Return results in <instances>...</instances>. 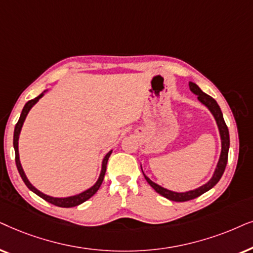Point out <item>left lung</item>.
<instances>
[{"label": "left lung", "mask_w": 253, "mask_h": 253, "mask_svg": "<svg viewBox=\"0 0 253 253\" xmlns=\"http://www.w3.org/2000/svg\"><path fill=\"white\" fill-rule=\"evenodd\" d=\"M188 85H190L191 91L198 96V100H199L201 104H204V105L211 111V113L213 114L215 120H216V124H217V127H218V132H220V136H221V146H222V148H221L220 158H218L216 169H215V171H214L213 177L211 178V180L208 181V183L203 185V186L195 188V190L187 191V192H181V193H179V192L170 191V190H168V188H164V187L160 186L158 184L154 183L153 180H150L149 178H148L146 174L143 173V176H144V178H146V180L148 181V184H149L150 186L153 187L158 194L163 195L164 198H167V199H169L171 201H178V203H183V201H188V200L195 199V198L200 197L201 194H204L205 192L210 191L211 187H214L215 185L218 183V180L221 179L222 174H223V172H224L225 167H227L228 151H229V146H230V139H229L228 127L224 123L223 114H222V111L220 109V106H218V104L216 103V100H215L214 98H211L210 95H207V93L203 92V90H201L200 87L198 86L195 83L190 82V83H188ZM141 169H142V168H141ZM142 172H143V171H142Z\"/></svg>", "instance_id": "1"}]
</instances>
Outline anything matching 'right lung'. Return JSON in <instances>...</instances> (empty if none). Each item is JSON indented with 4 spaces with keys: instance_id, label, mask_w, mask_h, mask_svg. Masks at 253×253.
I'll use <instances>...</instances> for the list:
<instances>
[{
    "instance_id": "obj_1",
    "label": "right lung",
    "mask_w": 253,
    "mask_h": 253,
    "mask_svg": "<svg viewBox=\"0 0 253 253\" xmlns=\"http://www.w3.org/2000/svg\"><path fill=\"white\" fill-rule=\"evenodd\" d=\"M43 92H46V91H43ZM43 92L40 93V95L38 97H36L35 99L29 100V102L25 104V106L23 107V111H22V113H21V117H19L18 123H17L16 126H15V132H13V148H15V155H16L15 160H16L17 169H18V172H19V174H21L22 179L25 183L26 186H28L30 190L33 192V193H36L37 195H39L40 198H42L43 200L48 201L49 204L55 205V206L63 207V208H69V207L79 206V205L83 204L84 201H86L87 199H90V198H91L92 195L95 194L96 192L99 190L100 185H102L103 180H104V176H105V172H106L107 161H109L110 155L112 154V150L109 151V153L105 155V157H104L103 163H102V171H100L98 180L96 181V184L93 185V186H91L90 188H87L86 191L82 192V193L73 195V197H67V198H54V197H49V195L43 194L42 192H40L39 190H37V188L33 186L31 183H30L28 178H26L24 170H23V168H22L21 161H19V153H18V139H19V134H21V129H22V127H23V124H24V120H25L26 116H28L29 111L32 109V106L35 105V104L38 102L40 98H42V97L43 96Z\"/></svg>"
}]
</instances>
